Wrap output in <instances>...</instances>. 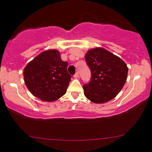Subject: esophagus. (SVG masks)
<instances>
[{"instance_id":"1","label":"esophagus","mask_w":152,"mask_h":152,"mask_svg":"<svg viewBox=\"0 0 152 152\" xmlns=\"http://www.w3.org/2000/svg\"><path fill=\"white\" fill-rule=\"evenodd\" d=\"M74 77L75 78H78V77H79V75H78V72H77V73H76V74H74Z\"/></svg>"}]
</instances>
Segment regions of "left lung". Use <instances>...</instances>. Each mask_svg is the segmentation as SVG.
Returning a JSON list of instances; mask_svg holds the SVG:
<instances>
[{
  "label": "left lung",
  "instance_id": "1",
  "mask_svg": "<svg viewBox=\"0 0 152 152\" xmlns=\"http://www.w3.org/2000/svg\"><path fill=\"white\" fill-rule=\"evenodd\" d=\"M85 60L91 72L89 83L83 86L85 96L96 104L114 99L126 81L129 69L125 62L101 47L88 50Z\"/></svg>",
  "mask_w": 152,
  "mask_h": 152
}]
</instances>
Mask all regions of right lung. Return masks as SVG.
Wrapping results in <instances>:
<instances>
[{
  "label": "right lung",
  "instance_id": "obj_1",
  "mask_svg": "<svg viewBox=\"0 0 152 152\" xmlns=\"http://www.w3.org/2000/svg\"><path fill=\"white\" fill-rule=\"evenodd\" d=\"M67 66L68 63L61 60L58 50H44L24 69L26 86L34 96L41 100L55 102L66 94L71 81Z\"/></svg>",
  "mask_w": 152,
  "mask_h": 152
}]
</instances>
